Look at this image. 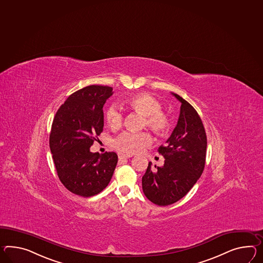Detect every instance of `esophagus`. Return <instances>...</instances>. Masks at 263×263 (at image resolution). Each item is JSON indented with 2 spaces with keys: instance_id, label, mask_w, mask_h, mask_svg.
<instances>
[{
  "instance_id": "obj_1",
  "label": "esophagus",
  "mask_w": 263,
  "mask_h": 263,
  "mask_svg": "<svg viewBox=\"0 0 263 263\" xmlns=\"http://www.w3.org/2000/svg\"><path fill=\"white\" fill-rule=\"evenodd\" d=\"M131 157H132V156H130V155L122 154V153H120V154H119V159H120V160L129 159V158H131Z\"/></svg>"
}]
</instances>
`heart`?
<instances>
[{
	"mask_svg": "<svg viewBox=\"0 0 263 263\" xmlns=\"http://www.w3.org/2000/svg\"><path fill=\"white\" fill-rule=\"evenodd\" d=\"M124 104L132 111L143 116V127L150 129L158 137H165L168 134L171 126L169 116L161 110V103L155 97L148 93H139L126 98ZM105 119L111 128H121L123 117L115 106L107 109ZM151 142L152 138L146 132H124L116 138L113 145L122 153L135 154L147 147Z\"/></svg>",
	"mask_w": 263,
	"mask_h": 263,
	"instance_id": "obj_1",
	"label": "heart"
}]
</instances>
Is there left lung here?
I'll return each mask as SVG.
<instances>
[{
    "instance_id": "8db88e82",
    "label": "left lung",
    "mask_w": 263,
    "mask_h": 263,
    "mask_svg": "<svg viewBox=\"0 0 263 263\" xmlns=\"http://www.w3.org/2000/svg\"><path fill=\"white\" fill-rule=\"evenodd\" d=\"M179 120L165 145L158 151L165 160L161 167L148 163L142 190L150 201L160 206L173 204L183 198L203 172L207 138L198 112L178 94Z\"/></svg>"
}]
</instances>
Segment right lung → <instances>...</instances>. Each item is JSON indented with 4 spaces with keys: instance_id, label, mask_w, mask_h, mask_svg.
<instances>
[{
    "instance_id": "obj_1",
    "label": "right lung",
    "mask_w": 263,
    "mask_h": 263,
    "mask_svg": "<svg viewBox=\"0 0 263 263\" xmlns=\"http://www.w3.org/2000/svg\"><path fill=\"white\" fill-rule=\"evenodd\" d=\"M113 88L89 85L71 94L52 122L49 146L59 179L73 194L88 198L102 192L114 173L118 156L90 152L103 132V107Z\"/></svg>"
}]
</instances>
